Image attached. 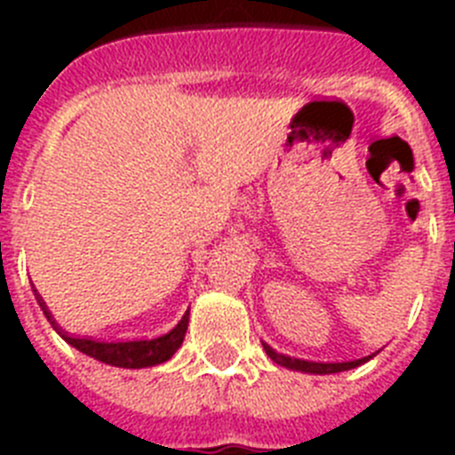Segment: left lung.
Listing matches in <instances>:
<instances>
[{
	"label": "left lung",
	"instance_id": "8db88e82",
	"mask_svg": "<svg viewBox=\"0 0 455 455\" xmlns=\"http://www.w3.org/2000/svg\"><path fill=\"white\" fill-rule=\"evenodd\" d=\"M267 355L271 357L273 363L280 364V367H287L291 371H300V373H316V376H328V373H339V371H348V369H355L360 364L369 363L376 353L367 357H360V360H351V363H309V360H299V357H289L283 355V353L273 351L268 344H262Z\"/></svg>",
	"mask_w": 455,
	"mask_h": 455
}]
</instances>
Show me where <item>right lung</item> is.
<instances>
[{"label": "right lung", "instance_id": "1", "mask_svg": "<svg viewBox=\"0 0 455 455\" xmlns=\"http://www.w3.org/2000/svg\"><path fill=\"white\" fill-rule=\"evenodd\" d=\"M40 309L43 315L47 316V321L52 323L59 335L70 344V347L77 348L84 355L98 360V363L111 364V367L120 369H146L155 367V364H162L166 360H171L175 355L180 347H182L184 335H187L188 328V309L187 315L180 319V323L172 328L171 332L162 337H155V339H134V341H95V339H79V337H70L68 332H63L59 328V323L54 321L52 312L47 309V305L43 303V299H38Z\"/></svg>", "mask_w": 455, "mask_h": 455}]
</instances>
